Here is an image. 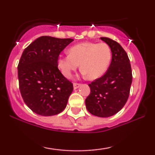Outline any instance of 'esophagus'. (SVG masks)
<instances>
[{
	"instance_id": "obj_1",
	"label": "esophagus",
	"mask_w": 155,
	"mask_h": 155,
	"mask_svg": "<svg viewBox=\"0 0 155 155\" xmlns=\"http://www.w3.org/2000/svg\"><path fill=\"white\" fill-rule=\"evenodd\" d=\"M80 86V84H79V83H73L74 90H76V89H78Z\"/></svg>"
}]
</instances>
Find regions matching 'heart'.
Masks as SVG:
<instances>
[{
  "mask_svg": "<svg viewBox=\"0 0 155 155\" xmlns=\"http://www.w3.org/2000/svg\"><path fill=\"white\" fill-rule=\"evenodd\" d=\"M69 54L60 56L57 61L58 69L66 78H70L80 64L83 75L95 80L107 71L111 60V51L106 43L83 42L71 46Z\"/></svg>",
  "mask_w": 155,
  "mask_h": 155,
  "instance_id": "b5f03b06",
  "label": "heart"
}]
</instances>
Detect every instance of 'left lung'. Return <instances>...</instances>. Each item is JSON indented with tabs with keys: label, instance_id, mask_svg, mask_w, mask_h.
Returning <instances> with one entry per match:
<instances>
[{
	"label": "left lung",
	"instance_id": "1",
	"mask_svg": "<svg viewBox=\"0 0 155 155\" xmlns=\"http://www.w3.org/2000/svg\"><path fill=\"white\" fill-rule=\"evenodd\" d=\"M100 39L111 48V62L102 77L89 84L90 94L85 104L92 115L106 118L117 114L126 104L133 76L130 60L122 46L109 38Z\"/></svg>",
	"mask_w": 155,
	"mask_h": 155
}]
</instances>
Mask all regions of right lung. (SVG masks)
Wrapping results in <instances>:
<instances>
[{"mask_svg": "<svg viewBox=\"0 0 155 155\" xmlns=\"http://www.w3.org/2000/svg\"><path fill=\"white\" fill-rule=\"evenodd\" d=\"M73 41L42 36L22 53L18 66L20 93L27 107L39 115H56L66 107L73 85L58 70L57 61Z\"/></svg>", "mask_w": 155, "mask_h": 155, "instance_id": "obj_1", "label": "right lung"}]
</instances>
